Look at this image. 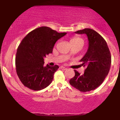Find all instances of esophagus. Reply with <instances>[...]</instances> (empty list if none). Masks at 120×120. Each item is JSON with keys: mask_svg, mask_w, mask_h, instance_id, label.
<instances>
[{"mask_svg": "<svg viewBox=\"0 0 120 120\" xmlns=\"http://www.w3.org/2000/svg\"><path fill=\"white\" fill-rule=\"evenodd\" d=\"M60 68H61V69L63 70H65L67 69V68L64 67V66H61V67H60Z\"/></svg>", "mask_w": 120, "mask_h": 120, "instance_id": "34e87169", "label": "esophagus"}]
</instances>
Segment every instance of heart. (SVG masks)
I'll return each instance as SVG.
<instances>
[{"label": "heart", "instance_id": "b5f03b06", "mask_svg": "<svg viewBox=\"0 0 120 120\" xmlns=\"http://www.w3.org/2000/svg\"><path fill=\"white\" fill-rule=\"evenodd\" d=\"M78 41L84 42L82 39H81V38H80L79 37H77V36H75V37L71 39L70 40V42H78Z\"/></svg>", "mask_w": 120, "mask_h": 120}]
</instances>
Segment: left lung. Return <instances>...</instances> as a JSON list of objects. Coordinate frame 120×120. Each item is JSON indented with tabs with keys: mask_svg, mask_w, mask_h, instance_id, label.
Segmentation results:
<instances>
[{
	"mask_svg": "<svg viewBox=\"0 0 120 120\" xmlns=\"http://www.w3.org/2000/svg\"><path fill=\"white\" fill-rule=\"evenodd\" d=\"M75 33L86 34L89 48L80 60L81 66L85 67L84 73L81 75L74 70L75 75L69 83L80 91H90L100 85L108 75L111 64V55L105 40L94 30L85 28Z\"/></svg>",
	"mask_w": 120,
	"mask_h": 120,
	"instance_id": "8db88e82",
	"label": "left lung"
}]
</instances>
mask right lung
<instances>
[{
	"label": "right lung",
	"instance_id": "right-lung-1",
	"mask_svg": "<svg viewBox=\"0 0 120 120\" xmlns=\"http://www.w3.org/2000/svg\"><path fill=\"white\" fill-rule=\"evenodd\" d=\"M66 34L41 26L24 38L16 51L15 67L18 78L25 87L38 91L51 84L59 66H44V57L52 53L55 42Z\"/></svg>",
	"mask_w": 120,
	"mask_h": 120
}]
</instances>
